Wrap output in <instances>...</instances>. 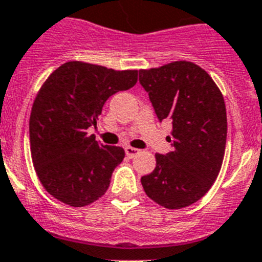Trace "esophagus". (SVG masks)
<instances>
[{
  "label": "esophagus",
  "instance_id": "obj_1",
  "mask_svg": "<svg viewBox=\"0 0 262 262\" xmlns=\"http://www.w3.org/2000/svg\"><path fill=\"white\" fill-rule=\"evenodd\" d=\"M125 153H126V156L129 158H133L135 156L140 155V153H141V150H140V149L132 148V146H126V148H125Z\"/></svg>",
  "mask_w": 262,
  "mask_h": 262
}]
</instances>
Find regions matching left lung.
Segmentation results:
<instances>
[{
	"instance_id": "1",
	"label": "left lung",
	"mask_w": 262,
	"mask_h": 262,
	"mask_svg": "<svg viewBox=\"0 0 262 262\" xmlns=\"http://www.w3.org/2000/svg\"><path fill=\"white\" fill-rule=\"evenodd\" d=\"M158 120L172 121V151L156 155V168L141 177L158 205L181 209L206 194L223 165L226 109L221 90L205 70L189 61L140 70Z\"/></svg>"
}]
</instances>
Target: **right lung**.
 <instances>
[{
  "label": "right lung",
  "instance_id": "1",
  "mask_svg": "<svg viewBox=\"0 0 262 262\" xmlns=\"http://www.w3.org/2000/svg\"><path fill=\"white\" fill-rule=\"evenodd\" d=\"M138 70H114L69 61L42 83L29 120L30 151L39 181L67 205L86 206L105 194L112 173L125 157L88 136L106 100L137 82Z\"/></svg>",
  "mask_w": 262,
  "mask_h": 262
}]
</instances>
